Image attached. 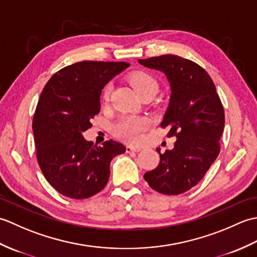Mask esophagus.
Instances as JSON below:
<instances>
[{
	"label": "esophagus",
	"instance_id": "34e87169",
	"mask_svg": "<svg viewBox=\"0 0 257 257\" xmlns=\"http://www.w3.org/2000/svg\"><path fill=\"white\" fill-rule=\"evenodd\" d=\"M140 150H141V148H139V147H135L132 145H128L127 147H125V151H127L128 154H130V152H138Z\"/></svg>",
	"mask_w": 257,
	"mask_h": 257
}]
</instances>
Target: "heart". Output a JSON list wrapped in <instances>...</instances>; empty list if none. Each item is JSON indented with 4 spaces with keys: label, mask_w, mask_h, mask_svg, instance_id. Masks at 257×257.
Segmentation results:
<instances>
[{
    "label": "heart",
    "mask_w": 257,
    "mask_h": 257,
    "mask_svg": "<svg viewBox=\"0 0 257 257\" xmlns=\"http://www.w3.org/2000/svg\"><path fill=\"white\" fill-rule=\"evenodd\" d=\"M130 85L133 86L135 91L138 95L145 91L158 90L157 80L151 75L145 72H136L129 78ZM110 88L106 87L103 90V99L107 100L109 97ZM149 119L141 116H135V114H125L120 118L116 124L113 125V133L117 137L121 138L130 143H137L143 137L144 133L149 127Z\"/></svg>",
    "instance_id": "b5f03b06"
}]
</instances>
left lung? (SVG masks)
Segmentation results:
<instances>
[{"mask_svg":"<svg viewBox=\"0 0 257 257\" xmlns=\"http://www.w3.org/2000/svg\"><path fill=\"white\" fill-rule=\"evenodd\" d=\"M138 62L167 76L171 95L161 127L177 137L172 150L161 155L157 149L159 166L144 178L157 192L181 194L204 178L219 156L224 109L209 74L194 62L171 54Z\"/></svg>","mask_w":257,"mask_h":257,"instance_id":"1","label":"left lung"}]
</instances>
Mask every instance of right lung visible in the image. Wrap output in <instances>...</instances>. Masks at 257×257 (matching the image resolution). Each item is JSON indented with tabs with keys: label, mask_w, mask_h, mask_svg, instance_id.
Masks as SVG:
<instances>
[{
	"label": "right lung",
	"mask_w": 257,
	"mask_h": 257,
	"mask_svg": "<svg viewBox=\"0 0 257 257\" xmlns=\"http://www.w3.org/2000/svg\"><path fill=\"white\" fill-rule=\"evenodd\" d=\"M129 65L75 63L54 74L43 89L32 124L36 157L48 183L61 194L87 199L100 192L112 158L125 152L122 144L109 140L99 147L83 133L100 111L103 87Z\"/></svg>",
	"instance_id": "right-lung-1"
}]
</instances>
